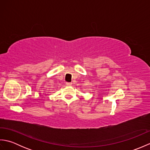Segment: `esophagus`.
Returning a JSON list of instances; mask_svg holds the SVG:
<instances>
[{"label":"esophagus","instance_id":"obj_1","mask_svg":"<svg viewBox=\"0 0 150 150\" xmlns=\"http://www.w3.org/2000/svg\"><path fill=\"white\" fill-rule=\"evenodd\" d=\"M66 84L67 86H70L72 85V83H71V82H66Z\"/></svg>","mask_w":150,"mask_h":150}]
</instances>
